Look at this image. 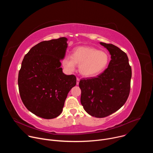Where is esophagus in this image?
I'll return each instance as SVG.
<instances>
[{"mask_svg": "<svg viewBox=\"0 0 153 153\" xmlns=\"http://www.w3.org/2000/svg\"><path fill=\"white\" fill-rule=\"evenodd\" d=\"M79 82H80V79H79V77H77V80H76V83H77V85H79Z\"/></svg>", "mask_w": 153, "mask_h": 153, "instance_id": "34e87169", "label": "esophagus"}]
</instances>
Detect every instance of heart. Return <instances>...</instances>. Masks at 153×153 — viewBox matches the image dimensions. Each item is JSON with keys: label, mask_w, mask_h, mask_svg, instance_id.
Masks as SVG:
<instances>
[{"label": "heart", "mask_w": 153, "mask_h": 153, "mask_svg": "<svg viewBox=\"0 0 153 153\" xmlns=\"http://www.w3.org/2000/svg\"><path fill=\"white\" fill-rule=\"evenodd\" d=\"M110 58L108 54L99 50L88 47H80L74 51L73 56H68L63 60L65 67L70 71L80 65L79 70L86 77H93L102 73L108 67Z\"/></svg>", "instance_id": "1"}]
</instances>
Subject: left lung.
Listing matches in <instances>:
<instances>
[{"instance_id": "1", "label": "left lung", "mask_w": 153, "mask_h": 153, "mask_svg": "<svg viewBox=\"0 0 153 153\" xmlns=\"http://www.w3.org/2000/svg\"><path fill=\"white\" fill-rule=\"evenodd\" d=\"M111 54L108 68L97 77L79 82L80 102L90 115L102 118L115 113L129 94L132 71L126 54L117 47L100 42Z\"/></svg>"}]
</instances>
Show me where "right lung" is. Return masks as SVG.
<instances>
[{
    "label": "right lung",
    "instance_id": "1",
    "mask_svg": "<svg viewBox=\"0 0 153 153\" xmlns=\"http://www.w3.org/2000/svg\"><path fill=\"white\" fill-rule=\"evenodd\" d=\"M67 39L43 41L25 56L18 76L20 98L28 110L46 119L59 116L71 89L74 75H66L60 67L67 48Z\"/></svg>",
    "mask_w": 153,
    "mask_h": 153
}]
</instances>
